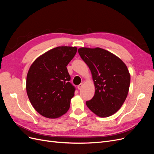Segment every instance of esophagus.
Here are the masks:
<instances>
[{
  "mask_svg": "<svg viewBox=\"0 0 154 154\" xmlns=\"http://www.w3.org/2000/svg\"><path fill=\"white\" fill-rule=\"evenodd\" d=\"M82 87H83V83H80V85H78V90H80L81 89V88H82Z\"/></svg>",
  "mask_w": 154,
  "mask_h": 154,
  "instance_id": "obj_1",
  "label": "esophagus"
}]
</instances>
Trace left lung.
I'll return each mask as SVG.
<instances>
[{
  "instance_id": "1",
  "label": "left lung",
  "mask_w": 154,
  "mask_h": 154,
  "mask_svg": "<svg viewBox=\"0 0 154 154\" xmlns=\"http://www.w3.org/2000/svg\"><path fill=\"white\" fill-rule=\"evenodd\" d=\"M89 67L95 86L94 97L86 101L92 112L106 118L117 112L128 93L130 75L125 63L109 51L100 48L78 50Z\"/></svg>"
}]
</instances>
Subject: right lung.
I'll return each instance as SVG.
<instances>
[{
	"instance_id": "1",
	"label": "right lung",
	"mask_w": 154,
	"mask_h": 154,
	"mask_svg": "<svg viewBox=\"0 0 154 154\" xmlns=\"http://www.w3.org/2000/svg\"><path fill=\"white\" fill-rule=\"evenodd\" d=\"M76 47L60 46L37 58L26 78V91L31 105L45 118H58L70 107L75 88L69 82L66 67L75 56Z\"/></svg>"
}]
</instances>
